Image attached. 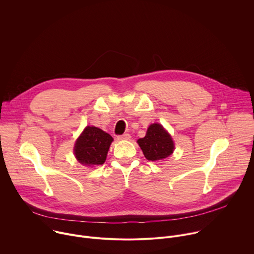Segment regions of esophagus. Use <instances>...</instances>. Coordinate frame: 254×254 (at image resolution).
I'll return each instance as SVG.
<instances>
[{
	"instance_id": "obj_1",
	"label": "esophagus",
	"mask_w": 254,
	"mask_h": 254,
	"mask_svg": "<svg viewBox=\"0 0 254 254\" xmlns=\"http://www.w3.org/2000/svg\"><path fill=\"white\" fill-rule=\"evenodd\" d=\"M118 138H119V139H129V138H130V135H129L128 133H125V134H123V135H119Z\"/></svg>"
}]
</instances>
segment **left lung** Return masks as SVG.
<instances>
[{
	"instance_id": "1",
	"label": "left lung",
	"mask_w": 254,
	"mask_h": 254,
	"mask_svg": "<svg viewBox=\"0 0 254 254\" xmlns=\"http://www.w3.org/2000/svg\"><path fill=\"white\" fill-rule=\"evenodd\" d=\"M137 143L149 161H160L169 157L174 151V142L171 135L159 124L149 127L147 134L139 138Z\"/></svg>"
}]
</instances>
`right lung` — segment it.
<instances>
[{
    "mask_svg": "<svg viewBox=\"0 0 254 254\" xmlns=\"http://www.w3.org/2000/svg\"><path fill=\"white\" fill-rule=\"evenodd\" d=\"M113 136L95 127H86L75 142L74 154L79 163L93 167L105 162Z\"/></svg>",
    "mask_w": 254,
    "mask_h": 254,
    "instance_id": "1",
    "label": "right lung"
}]
</instances>
